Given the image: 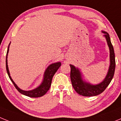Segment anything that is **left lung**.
Listing matches in <instances>:
<instances>
[{
    "mask_svg": "<svg viewBox=\"0 0 121 121\" xmlns=\"http://www.w3.org/2000/svg\"><path fill=\"white\" fill-rule=\"evenodd\" d=\"M102 32L105 34L104 36L106 39L110 50V66L104 79L98 84H91L86 82L82 78V74L79 68L75 67L73 65H70L71 68L70 78L73 86L78 94L83 96H95L102 93L110 84L115 73L116 66L115 55L110 37L106 31H102Z\"/></svg>",
    "mask_w": 121,
    "mask_h": 121,
    "instance_id": "left-lung-1",
    "label": "left lung"
}]
</instances>
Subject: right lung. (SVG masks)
Instances as JSON below:
<instances>
[{
  "mask_svg": "<svg viewBox=\"0 0 121 121\" xmlns=\"http://www.w3.org/2000/svg\"><path fill=\"white\" fill-rule=\"evenodd\" d=\"M10 43H9V45L8 47V50H7V53H6V68L7 73L8 74V76H9V79L11 81V82L13 83L14 85L16 87V88L21 94H22L23 95H25L26 96L31 97V98H38V97H41L42 96H43L44 95H45L46 93L49 90V89H50L53 76L54 75L55 73L57 71L59 68L60 67L61 63L60 62H55L53 63V64H50V65L47 68L45 71L42 82L41 84L37 86V87H36L35 89L31 90H23L21 89L19 87H18L17 85L15 84V82H14L13 80L11 78V77L9 69H8V60H7V58H8V53L9 52V48Z\"/></svg>",
  "mask_w": 121,
  "mask_h": 121,
  "instance_id": "obj_1",
  "label": "right lung"
}]
</instances>
